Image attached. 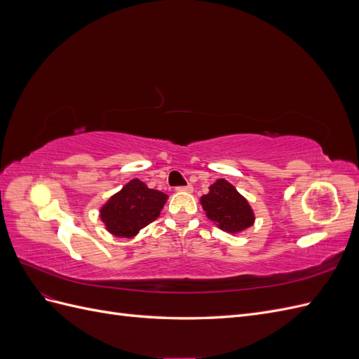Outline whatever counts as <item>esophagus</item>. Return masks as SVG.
Here are the masks:
<instances>
[{
    "mask_svg": "<svg viewBox=\"0 0 359 359\" xmlns=\"http://www.w3.org/2000/svg\"><path fill=\"white\" fill-rule=\"evenodd\" d=\"M193 187L190 186V184H187V186H181V187H177V191H191Z\"/></svg>",
    "mask_w": 359,
    "mask_h": 359,
    "instance_id": "34e87169",
    "label": "esophagus"
}]
</instances>
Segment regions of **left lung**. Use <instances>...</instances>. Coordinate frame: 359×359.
<instances>
[{
    "mask_svg": "<svg viewBox=\"0 0 359 359\" xmlns=\"http://www.w3.org/2000/svg\"><path fill=\"white\" fill-rule=\"evenodd\" d=\"M201 203L208 219L226 232H241L255 222L248 202L226 180H217L210 193L201 198Z\"/></svg>",
    "mask_w": 359,
    "mask_h": 359,
    "instance_id": "left-lung-1",
    "label": "left lung"
}]
</instances>
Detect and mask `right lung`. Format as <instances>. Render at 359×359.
<instances>
[{"mask_svg": "<svg viewBox=\"0 0 359 359\" xmlns=\"http://www.w3.org/2000/svg\"><path fill=\"white\" fill-rule=\"evenodd\" d=\"M166 199L165 193L132 180L106 202L100 210V219L112 235L132 238L157 219Z\"/></svg>", "mask_w": 359, "mask_h": 359, "instance_id": "add662e5", "label": "right lung"}]
</instances>
